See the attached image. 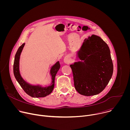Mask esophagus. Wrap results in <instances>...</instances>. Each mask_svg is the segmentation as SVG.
I'll return each mask as SVG.
<instances>
[{
	"instance_id": "34e87169",
	"label": "esophagus",
	"mask_w": 130,
	"mask_h": 130,
	"mask_svg": "<svg viewBox=\"0 0 130 130\" xmlns=\"http://www.w3.org/2000/svg\"><path fill=\"white\" fill-rule=\"evenodd\" d=\"M70 61V58H69V57L66 56V57H65L64 58V62L65 64H68V63H69Z\"/></svg>"
}]
</instances>
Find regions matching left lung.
<instances>
[{
    "instance_id": "8db88e82",
    "label": "left lung",
    "mask_w": 130,
    "mask_h": 130,
    "mask_svg": "<svg viewBox=\"0 0 130 130\" xmlns=\"http://www.w3.org/2000/svg\"><path fill=\"white\" fill-rule=\"evenodd\" d=\"M77 57L81 61L70 65L76 90L86 96L100 93L113 72L108 45L100 36L92 34L84 40Z\"/></svg>"
}]
</instances>
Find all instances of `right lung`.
Listing matches in <instances>:
<instances>
[{
  "label": "right lung",
  "mask_w": 130,
  "mask_h": 130,
  "mask_svg": "<svg viewBox=\"0 0 130 130\" xmlns=\"http://www.w3.org/2000/svg\"><path fill=\"white\" fill-rule=\"evenodd\" d=\"M25 43L23 44L18 49L15 55L13 65L14 75L18 83L28 95L33 98L45 97L49 95L52 91L54 86V80L57 73L60 68V64L59 61L51 66L50 70V75L51 77L50 85L47 86H43L41 85H31L24 80L21 75L20 71V59L21 53Z\"/></svg>",
  "instance_id": "right-lung-1"
}]
</instances>
